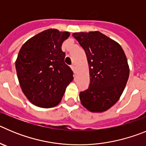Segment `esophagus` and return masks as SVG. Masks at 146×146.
Masks as SVG:
<instances>
[{
  "label": "esophagus",
  "instance_id": "esophagus-1",
  "mask_svg": "<svg viewBox=\"0 0 146 146\" xmlns=\"http://www.w3.org/2000/svg\"><path fill=\"white\" fill-rule=\"evenodd\" d=\"M71 69H72V71L74 72V73L75 74V66H74V64H72V65H71Z\"/></svg>",
  "mask_w": 146,
  "mask_h": 146
}]
</instances>
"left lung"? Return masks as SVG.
Returning a JSON list of instances; mask_svg holds the SVG:
<instances>
[{"label": "left lung", "instance_id": "1", "mask_svg": "<svg viewBox=\"0 0 146 146\" xmlns=\"http://www.w3.org/2000/svg\"><path fill=\"white\" fill-rule=\"evenodd\" d=\"M86 54L90 85L80 93L81 104L92 113H102L121 97L128 80L129 67L121 45L99 31L74 33Z\"/></svg>", "mask_w": 146, "mask_h": 146}]
</instances>
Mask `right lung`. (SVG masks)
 I'll use <instances>...</instances> for the list:
<instances>
[{
  "instance_id": "add662e5",
  "label": "right lung",
  "mask_w": 146,
  "mask_h": 146,
  "mask_svg": "<svg viewBox=\"0 0 146 146\" xmlns=\"http://www.w3.org/2000/svg\"><path fill=\"white\" fill-rule=\"evenodd\" d=\"M69 36V32L50 28L28 39L20 49L15 62L18 80L23 94L36 106L58 105L74 79L61 50Z\"/></svg>"
}]
</instances>
